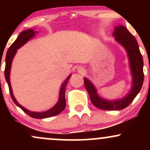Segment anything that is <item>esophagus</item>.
I'll use <instances>...</instances> for the list:
<instances>
[{
  "label": "esophagus",
  "instance_id": "34e87169",
  "mask_svg": "<svg viewBox=\"0 0 150 150\" xmlns=\"http://www.w3.org/2000/svg\"><path fill=\"white\" fill-rule=\"evenodd\" d=\"M78 70H79V72H80V73H85V69H84L83 68H81V67H80V68H78Z\"/></svg>",
  "mask_w": 150,
  "mask_h": 150
}]
</instances>
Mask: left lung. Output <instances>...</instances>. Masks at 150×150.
Masks as SVG:
<instances>
[{
  "label": "left lung",
  "instance_id": "1",
  "mask_svg": "<svg viewBox=\"0 0 150 150\" xmlns=\"http://www.w3.org/2000/svg\"><path fill=\"white\" fill-rule=\"evenodd\" d=\"M113 35L115 39L126 50L132 76V86L129 94L118 100H107L98 96L97 89L88 79L84 77L85 88L88 92L92 103L102 110H121L126 108L140 92L144 81L143 59L138 44L134 36L123 25L115 27Z\"/></svg>",
  "mask_w": 150,
  "mask_h": 150
}]
</instances>
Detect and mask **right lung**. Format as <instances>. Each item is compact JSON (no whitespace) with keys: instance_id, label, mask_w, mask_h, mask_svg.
I'll use <instances>...</instances> for the list:
<instances>
[{"instance_id":"1","label":"right lung","mask_w":150,"mask_h":150,"mask_svg":"<svg viewBox=\"0 0 150 150\" xmlns=\"http://www.w3.org/2000/svg\"><path fill=\"white\" fill-rule=\"evenodd\" d=\"M35 35V32L34 30L30 29L26 31H23L21 33L19 34L18 37L17 38L16 40L15 41L14 43L10 46L8 49V51L6 53V68H5V77L6 80L8 82V87H9L10 94L11 96L12 99L14 101V103L17 106H19L24 112H25L29 116L32 117L34 118H49V117L56 116V115L59 114L63 111V109L65 108V87H66L67 83H68V80H69L70 77H71V75L67 77V79L64 81L60 89V94H59V98H58V101L57 104L55 105L53 108L51 109L48 110V111H44V112H33V111H30L27 110V108H24L23 106H21L19 103L17 101L16 99L13 95V90H12L11 85H10V69H11V64L12 61H13V58H14L15 53L17 52V50L20 49L21 46H22L24 44H26L29 40Z\"/></svg>"}]
</instances>
